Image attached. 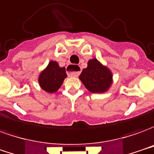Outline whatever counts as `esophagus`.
<instances>
[{"instance_id": "34e87169", "label": "esophagus", "mask_w": 154, "mask_h": 154, "mask_svg": "<svg viewBox=\"0 0 154 154\" xmlns=\"http://www.w3.org/2000/svg\"><path fill=\"white\" fill-rule=\"evenodd\" d=\"M69 70V75L70 76H73V77H77L79 76V75L80 74V69H79V66H76V65H69L67 67Z\"/></svg>"}]
</instances>
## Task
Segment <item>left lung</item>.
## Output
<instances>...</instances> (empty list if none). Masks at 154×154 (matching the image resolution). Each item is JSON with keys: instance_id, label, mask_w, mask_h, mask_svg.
Returning <instances> with one entry per match:
<instances>
[{"instance_id": "1", "label": "left lung", "mask_w": 154, "mask_h": 154, "mask_svg": "<svg viewBox=\"0 0 154 154\" xmlns=\"http://www.w3.org/2000/svg\"><path fill=\"white\" fill-rule=\"evenodd\" d=\"M79 79L89 92L103 94L107 92L113 84V73L96 58L90 59L83 69Z\"/></svg>"}]
</instances>
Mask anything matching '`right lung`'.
Instances as JSON below:
<instances>
[{"label":"right lung","instance_id":"right-lung-1","mask_svg":"<svg viewBox=\"0 0 154 154\" xmlns=\"http://www.w3.org/2000/svg\"><path fill=\"white\" fill-rule=\"evenodd\" d=\"M67 77L65 67H60L57 61L51 60L48 65L40 72L38 77L39 85L45 92L55 93L61 87Z\"/></svg>","mask_w":154,"mask_h":154}]
</instances>
